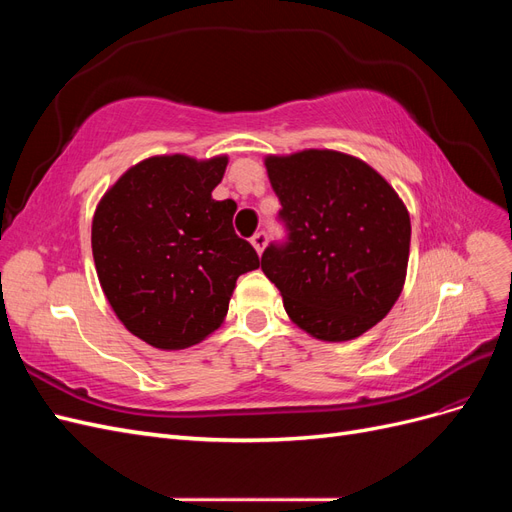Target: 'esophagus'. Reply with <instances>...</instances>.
I'll return each instance as SVG.
<instances>
[{"mask_svg":"<svg viewBox=\"0 0 512 512\" xmlns=\"http://www.w3.org/2000/svg\"><path fill=\"white\" fill-rule=\"evenodd\" d=\"M267 232L265 230H260V232H256V235L252 237V245H254V250L258 252V254H262V250H265V245H267Z\"/></svg>","mask_w":512,"mask_h":512,"instance_id":"obj_1","label":"esophagus"}]
</instances>
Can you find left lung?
I'll list each match as a JSON object with an SVG mask.
<instances>
[{
  "label": "left lung",
  "mask_w": 512,
  "mask_h": 512,
  "mask_svg": "<svg viewBox=\"0 0 512 512\" xmlns=\"http://www.w3.org/2000/svg\"><path fill=\"white\" fill-rule=\"evenodd\" d=\"M286 241L269 243L262 271L286 314L324 342H348L391 312L410 254V215L363 160L329 149L269 156Z\"/></svg>",
  "instance_id": "8db88e82"
}]
</instances>
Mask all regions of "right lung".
<instances>
[{
    "instance_id": "1",
    "label": "right lung",
    "mask_w": 512,
    "mask_h": 512,
    "mask_svg": "<svg viewBox=\"0 0 512 512\" xmlns=\"http://www.w3.org/2000/svg\"><path fill=\"white\" fill-rule=\"evenodd\" d=\"M228 158L160 156L132 166L91 224L100 286L117 318L162 350L198 344L220 327L237 277L260 267L232 228L235 200H213Z\"/></svg>"
}]
</instances>
